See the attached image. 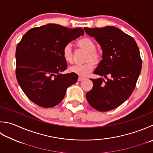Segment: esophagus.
Returning <instances> with one entry per match:
<instances>
[{
    "instance_id": "esophagus-1",
    "label": "esophagus",
    "mask_w": 153,
    "mask_h": 153,
    "mask_svg": "<svg viewBox=\"0 0 153 153\" xmlns=\"http://www.w3.org/2000/svg\"><path fill=\"white\" fill-rule=\"evenodd\" d=\"M85 79V77H82V76H79V77H78V79H77V80H78L79 82H80V81H82L83 79Z\"/></svg>"
}]
</instances>
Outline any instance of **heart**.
<instances>
[{"label":"heart","mask_w":153,"mask_h":153,"mask_svg":"<svg viewBox=\"0 0 153 153\" xmlns=\"http://www.w3.org/2000/svg\"><path fill=\"white\" fill-rule=\"evenodd\" d=\"M77 46L84 49L88 52L86 56V61L85 64L80 65H74L69 68V71L71 73L79 75L81 76H85L94 70L95 67V63L99 61L100 58V55L97 51L95 50L96 46L94 41L89 38H81L77 42ZM62 57L65 62L71 63L72 62V53H71V48L70 44L65 45L62 49ZM91 59L94 60L89 61ZM89 61H88V60Z\"/></svg>","instance_id":"obj_1"}]
</instances>
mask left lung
I'll list each match as a JSON object with an SVG mask.
<instances>
[{"label":"left lung","mask_w":153,"mask_h":153,"mask_svg":"<svg viewBox=\"0 0 153 153\" xmlns=\"http://www.w3.org/2000/svg\"><path fill=\"white\" fill-rule=\"evenodd\" d=\"M83 29L103 51V59L94 73L107 79H90L94 86L86 94L87 100L95 109L108 111L125 102L135 88L142 68L139 47L133 38L116 27Z\"/></svg>","instance_id":"obj_1"}]
</instances>
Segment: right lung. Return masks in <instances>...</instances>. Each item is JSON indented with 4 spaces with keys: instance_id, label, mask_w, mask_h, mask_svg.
Wrapping results in <instances>:
<instances>
[{
    "instance_id": "add662e5",
    "label": "right lung",
    "mask_w": 153,
    "mask_h": 153,
    "mask_svg": "<svg viewBox=\"0 0 153 153\" xmlns=\"http://www.w3.org/2000/svg\"><path fill=\"white\" fill-rule=\"evenodd\" d=\"M84 34L82 28L70 29L56 24L33 28L23 36L16 49V76L30 100L49 108L64 99L78 76L62 74L67 63L62 57L65 45Z\"/></svg>"
}]
</instances>
